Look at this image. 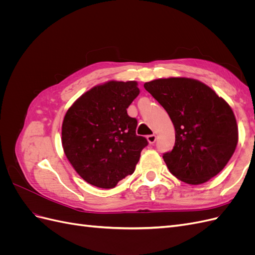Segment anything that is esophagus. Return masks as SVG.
I'll return each instance as SVG.
<instances>
[{
  "label": "esophagus",
  "mask_w": 255,
  "mask_h": 255,
  "mask_svg": "<svg viewBox=\"0 0 255 255\" xmlns=\"http://www.w3.org/2000/svg\"><path fill=\"white\" fill-rule=\"evenodd\" d=\"M146 139H148V141L150 143H154L156 141V135L155 134H151V135H148V137H146Z\"/></svg>",
  "instance_id": "esophagus-1"
}]
</instances>
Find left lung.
I'll list each match as a JSON object with an SVG mask.
<instances>
[{"instance_id": "obj_1", "label": "left lung", "mask_w": 255, "mask_h": 255, "mask_svg": "<svg viewBox=\"0 0 255 255\" xmlns=\"http://www.w3.org/2000/svg\"><path fill=\"white\" fill-rule=\"evenodd\" d=\"M175 128L173 149L163 158L177 179L191 185L217 175L232 157L238 128L232 109L205 84L185 78L145 83Z\"/></svg>"}]
</instances>
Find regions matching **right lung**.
<instances>
[{
  "label": "right lung",
  "instance_id": "add662e5",
  "mask_svg": "<svg viewBox=\"0 0 255 255\" xmlns=\"http://www.w3.org/2000/svg\"><path fill=\"white\" fill-rule=\"evenodd\" d=\"M136 82L96 86L68 110L61 128L67 158L87 183L114 188L132 174L148 140L136 135L137 119L127 109L139 95Z\"/></svg>",
  "mask_w": 255,
  "mask_h": 255
}]
</instances>
